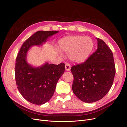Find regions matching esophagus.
I'll return each mask as SVG.
<instances>
[{"instance_id": "esophagus-1", "label": "esophagus", "mask_w": 127, "mask_h": 127, "mask_svg": "<svg viewBox=\"0 0 127 127\" xmlns=\"http://www.w3.org/2000/svg\"><path fill=\"white\" fill-rule=\"evenodd\" d=\"M70 68H71V66L69 64L67 63V64H65V70L66 71H69L70 70Z\"/></svg>"}]
</instances>
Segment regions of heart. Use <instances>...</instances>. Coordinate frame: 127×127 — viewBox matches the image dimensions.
<instances>
[{"label":"heart","mask_w":127,"mask_h":127,"mask_svg":"<svg viewBox=\"0 0 127 127\" xmlns=\"http://www.w3.org/2000/svg\"><path fill=\"white\" fill-rule=\"evenodd\" d=\"M59 43L60 49L66 53H69V59L75 63L86 61L94 48L93 39L88 36H66L60 39Z\"/></svg>","instance_id":"b5f03b06"}]
</instances>
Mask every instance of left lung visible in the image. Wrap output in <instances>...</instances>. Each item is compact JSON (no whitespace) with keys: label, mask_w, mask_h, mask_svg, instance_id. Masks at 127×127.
Returning <instances> with one entry per match:
<instances>
[{"label":"left lung","mask_w":127,"mask_h":127,"mask_svg":"<svg viewBox=\"0 0 127 127\" xmlns=\"http://www.w3.org/2000/svg\"><path fill=\"white\" fill-rule=\"evenodd\" d=\"M97 49L84 63L71 67L72 89L81 101L92 103L104 97L112 86L115 75L113 53L99 38Z\"/></svg>","instance_id":"8db88e82"}]
</instances>
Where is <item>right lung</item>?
<instances>
[{
	"mask_svg": "<svg viewBox=\"0 0 127 127\" xmlns=\"http://www.w3.org/2000/svg\"><path fill=\"white\" fill-rule=\"evenodd\" d=\"M57 31H39L23 43L16 57L15 77L17 89L22 96L34 104L48 101L54 94L56 85L64 74L65 64H49L33 67L27 61V52L33 46H41Z\"/></svg>",
	"mask_w": 127,
	"mask_h": 127,
	"instance_id": "add662e5",
	"label": "right lung"
}]
</instances>
